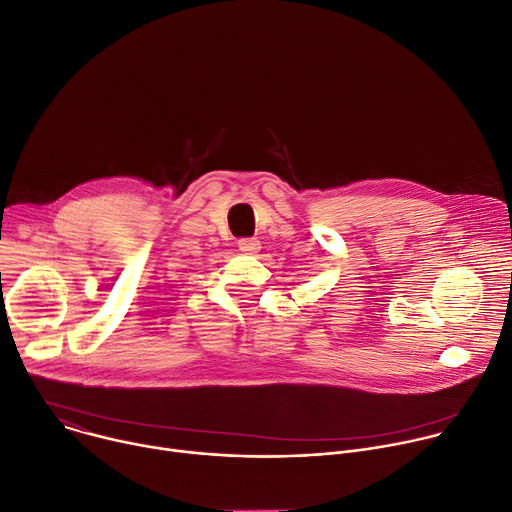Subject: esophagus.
Instances as JSON below:
<instances>
[{"instance_id": "1", "label": "esophagus", "mask_w": 512, "mask_h": 512, "mask_svg": "<svg viewBox=\"0 0 512 512\" xmlns=\"http://www.w3.org/2000/svg\"><path fill=\"white\" fill-rule=\"evenodd\" d=\"M238 248L244 254H256V252H260V240H256V238H242V240H238Z\"/></svg>"}]
</instances>
